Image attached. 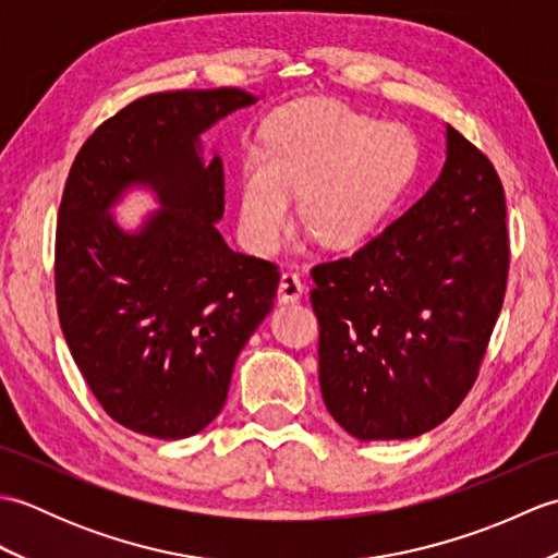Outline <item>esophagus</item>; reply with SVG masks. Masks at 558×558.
<instances>
[{"instance_id": "obj_1", "label": "esophagus", "mask_w": 558, "mask_h": 558, "mask_svg": "<svg viewBox=\"0 0 558 558\" xmlns=\"http://www.w3.org/2000/svg\"><path fill=\"white\" fill-rule=\"evenodd\" d=\"M304 294V286H302V280H300V276L298 272H292V270H286L280 276V286H278V300L280 302H298L300 298Z\"/></svg>"}]
</instances>
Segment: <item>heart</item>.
<instances>
[{"mask_svg":"<svg viewBox=\"0 0 558 558\" xmlns=\"http://www.w3.org/2000/svg\"><path fill=\"white\" fill-rule=\"evenodd\" d=\"M414 144L393 124L336 100H306L272 122L264 158L246 162L240 234L256 254L276 252L292 216L326 246L369 236L410 182Z\"/></svg>","mask_w":558,"mask_h":558,"instance_id":"obj_1","label":"heart"}]
</instances>
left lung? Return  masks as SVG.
Masks as SVG:
<instances>
[{
	"label": "left lung",
	"mask_w": 558,
	"mask_h": 558,
	"mask_svg": "<svg viewBox=\"0 0 558 558\" xmlns=\"http://www.w3.org/2000/svg\"><path fill=\"white\" fill-rule=\"evenodd\" d=\"M312 278L330 417L362 441L434 429L475 384L504 304L506 198L494 165L446 124V162L429 192Z\"/></svg>",
	"instance_id": "obj_1"
}]
</instances>
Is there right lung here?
<instances>
[{
    "instance_id": "obj_1",
    "label": "right lung",
    "mask_w": 558,
    "mask_h": 558,
    "mask_svg": "<svg viewBox=\"0 0 558 558\" xmlns=\"http://www.w3.org/2000/svg\"><path fill=\"white\" fill-rule=\"evenodd\" d=\"M254 102L240 88L153 93L102 122L69 170L54 242L59 324L102 410L136 434L206 429L236 354L272 310L280 272L222 240V160H204L201 144ZM132 187L159 208L124 231L111 206Z\"/></svg>"
}]
</instances>
